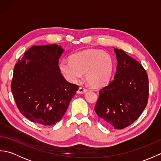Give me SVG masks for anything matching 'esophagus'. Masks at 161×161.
<instances>
[{"instance_id": "esophagus-1", "label": "esophagus", "mask_w": 161, "mask_h": 161, "mask_svg": "<svg viewBox=\"0 0 161 161\" xmlns=\"http://www.w3.org/2000/svg\"><path fill=\"white\" fill-rule=\"evenodd\" d=\"M86 91H87V89L84 86H80V88H79L77 93H84Z\"/></svg>"}]
</instances>
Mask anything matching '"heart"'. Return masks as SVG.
<instances>
[{"mask_svg":"<svg viewBox=\"0 0 161 161\" xmlns=\"http://www.w3.org/2000/svg\"><path fill=\"white\" fill-rule=\"evenodd\" d=\"M59 67L61 74L70 82H77L85 73V78L91 86L100 87L111 79L114 60L103 51L90 50L73 54L71 60H61Z\"/></svg>","mask_w":161,"mask_h":161,"instance_id":"heart-1","label":"heart"}]
</instances>
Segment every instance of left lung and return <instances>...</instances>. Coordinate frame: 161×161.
I'll list each match as a JSON object with an SVG mask.
<instances>
[{"mask_svg": "<svg viewBox=\"0 0 161 161\" xmlns=\"http://www.w3.org/2000/svg\"><path fill=\"white\" fill-rule=\"evenodd\" d=\"M118 65L114 80L99 91L95 111L115 129L131 125L148 102L149 80L145 68L124 50L115 49Z\"/></svg>", "mask_w": 161, "mask_h": 161, "instance_id": "obj_1", "label": "left lung"}]
</instances>
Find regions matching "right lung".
I'll return each mask as SVG.
<instances>
[{"instance_id": "right-lung-1", "label": "right lung", "mask_w": 161, "mask_h": 161, "mask_svg": "<svg viewBox=\"0 0 161 161\" xmlns=\"http://www.w3.org/2000/svg\"><path fill=\"white\" fill-rule=\"evenodd\" d=\"M57 44L34 46L14 68L11 90L19 110L32 122L50 126L61 120L79 86L61 75Z\"/></svg>"}]
</instances>
